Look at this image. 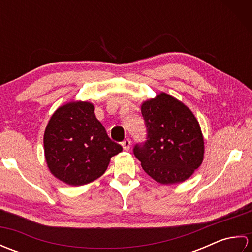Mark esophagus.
I'll use <instances>...</instances> for the list:
<instances>
[{
	"instance_id": "1",
	"label": "esophagus",
	"mask_w": 252,
	"mask_h": 252,
	"mask_svg": "<svg viewBox=\"0 0 252 252\" xmlns=\"http://www.w3.org/2000/svg\"><path fill=\"white\" fill-rule=\"evenodd\" d=\"M121 146L123 148V151H129L131 147V140L130 138H126V140L121 142Z\"/></svg>"
}]
</instances>
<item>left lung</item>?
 I'll list each match as a JSON object with an SVG mask.
<instances>
[{
    "mask_svg": "<svg viewBox=\"0 0 252 252\" xmlns=\"http://www.w3.org/2000/svg\"><path fill=\"white\" fill-rule=\"evenodd\" d=\"M146 141L133 154L144 171L161 184L184 182L203 159V137L189 108L165 93L142 105Z\"/></svg>",
    "mask_w": 252,
    "mask_h": 252,
    "instance_id": "obj_1",
    "label": "left lung"
}]
</instances>
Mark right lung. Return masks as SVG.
Masks as SVG:
<instances>
[{
    "label": "right lung",
    "mask_w": 252,
    "mask_h": 252,
    "mask_svg": "<svg viewBox=\"0 0 252 252\" xmlns=\"http://www.w3.org/2000/svg\"><path fill=\"white\" fill-rule=\"evenodd\" d=\"M122 147L112 142L96 119L94 106L72 101L60 107L44 133V153L51 172L66 184H88L103 175Z\"/></svg>",
    "instance_id": "right-lung-1"
}]
</instances>
